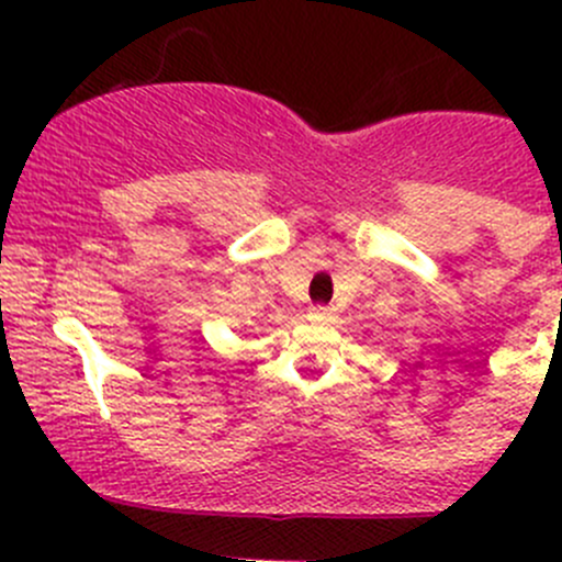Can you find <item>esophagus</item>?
Returning a JSON list of instances; mask_svg holds the SVG:
<instances>
[{"label":"esophagus","instance_id":"1","mask_svg":"<svg viewBox=\"0 0 562 562\" xmlns=\"http://www.w3.org/2000/svg\"><path fill=\"white\" fill-rule=\"evenodd\" d=\"M310 321L315 323H331L334 321V313L328 307H313L310 310Z\"/></svg>","mask_w":562,"mask_h":562}]
</instances>
